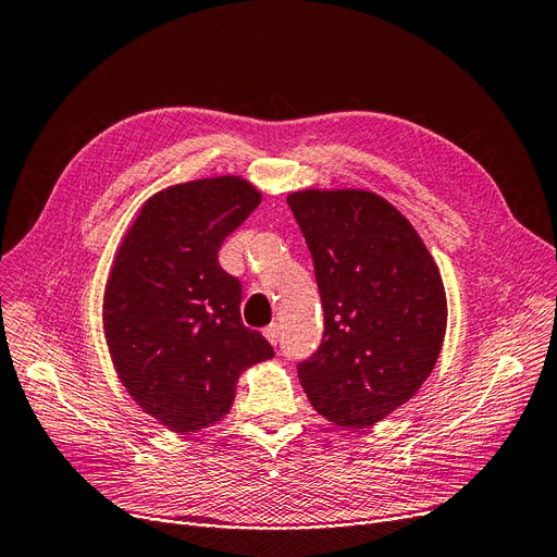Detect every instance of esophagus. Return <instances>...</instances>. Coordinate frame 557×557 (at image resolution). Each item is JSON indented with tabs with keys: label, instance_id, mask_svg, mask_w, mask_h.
I'll use <instances>...</instances> for the list:
<instances>
[{
	"label": "esophagus",
	"instance_id": "1",
	"mask_svg": "<svg viewBox=\"0 0 557 557\" xmlns=\"http://www.w3.org/2000/svg\"><path fill=\"white\" fill-rule=\"evenodd\" d=\"M262 333H264V337H268L274 344V347L281 342V326L278 324H270Z\"/></svg>",
	"mask_w": 557,
	"mask_h": 557
}]
</instances>
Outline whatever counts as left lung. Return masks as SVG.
<instances>
[{
	"mask_svg": "<svg viewBox=\"0 0 557 557\" xmlns=\"http://www.w3.org/2000/svg\"><path fill=\"white\" fill-rule=\"evenodd\" d=\"M312 256L324 337L299 381L312 408L367 429L401 408L433 372L446 333V293L414 226L376 193L287 195Z\"/></svg>",
	"mask_w": 557,
	"mask_h": 557,
	"instance_id": "1",
	"label": "left lung"
}]
</instances>
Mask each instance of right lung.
Masks as SVG:
<instances>
[{"mask_svg":"<svg viewBox=\"0 0 557 557\" xmlns=\"http://www.w3.org/2000/svg\"><path fill=\"white\" fill-rule=\"evenodd\" d=\"M260 199L235 174L172 185L140 206L117 247L101 306L106 344L131 399L172 433L222 421L240 374L274 356L243 324V285L218 260Z\"/></svg>","mask_w":557,"mask_h":557,"instance_id":"right-lung-1","label":"right lung"}]
</instances>
